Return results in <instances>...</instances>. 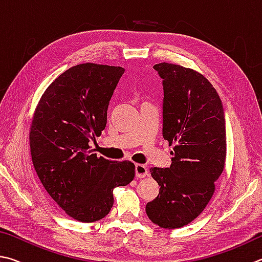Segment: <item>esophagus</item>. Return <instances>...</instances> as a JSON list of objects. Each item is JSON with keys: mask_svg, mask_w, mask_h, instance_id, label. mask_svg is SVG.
<instances>
[{"mask_svg": "<svg viewBox=\"0 0 262 262\" xmlns=\"http://www.w3.org/2000/svg\"><path fill=\"white\" fill-rule=\"evenodd\" d=\"M148 175V169L144 164H136V176L138 178H144Z\"/></svg>", "mask_w": 262, "mask_h": 262, "instance_id": "esophagus-1", "label": "esophagus"}]
</instances>
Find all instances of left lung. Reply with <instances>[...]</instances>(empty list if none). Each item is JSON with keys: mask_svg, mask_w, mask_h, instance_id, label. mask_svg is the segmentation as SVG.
I'll return each mask as SVG.
<instances>
[{"mask_svg": "<svg viewBox=\"0 0 262 262\" xmlns=\"http://www.w3.org/2000/svg\"><path fill=\"white\" fill-rule=\"evenodd\" d=\"M163 85V138L171 166L150 168L159 195L146 214L160 228H182L198 217L212 199L227 155L226 118L213 85L192 69L171 63L153 67Z\"/></svg>", "mask_w": 262, "mask_h": 262, "instance_id": "obj_1", "label": "left lung"}]
</instances>
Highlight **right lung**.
Returning <instances> with one entry per match:
<instances>
[{
  "label": "right lung",
  "mask_w": 262,
  "mask_h": 262,
  "mask_svg": "<svg viewBox=\"0 0 262 262\" xmlns=\"http://www.w3.org/2000/svg\"><path fill=\"white\" fill-rule=\"evenodd\" d=\"M124 73L121 67L78 64L41 96L30 128L32 162L52 199L69 216L95 222L114 204L113 190L135 178L130 161L96 157L90 144L107 124L109 101Z\"/></svg>",
  "instance_id": "1"
}]
</instances>
